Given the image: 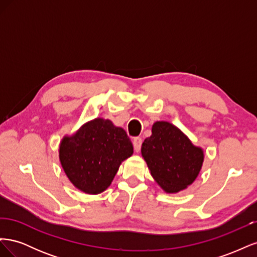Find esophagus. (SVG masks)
I'll use <instances>...</instances> for the list:
<instances>
[{
	"label": "esophagus",
	"instance_id": "esophagus-1",
	"mask_svg": "<svg viewBox=\"0 0 257 257\" xmlns=\"http://www.w3.org/2000/svg\"><path fill=\"white\" fill-rule=\"evenodd\" d=\"M142 144H143V139L141 137H135L133 139V146H134V150L136 152L141 151V148H142Z\"/></svg>",
	"mask_w": 257,
	"mask_h": 257
}]
</instances>
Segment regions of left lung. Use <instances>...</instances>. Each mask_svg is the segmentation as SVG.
<instances>
[{
  "label": "left lung",
  "instance_id": "1",
  "mask_svg": "<svg viewBox=\"0 0 257 257\" xmlns=\"http://www.w3.org/2000/svg\"><path fill=\"white\" fill-rule=\"evenodd\" d=\"M142 155L154 180L167 193L188 188L197 178L204 162V151L165 121L153 124L152 135L142 146Z\"/></svg>",
  "mask_w": 257,
  "mask_h": 257
}]
</instances>
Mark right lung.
<instances>
[{"label": "right lung", "mask_w": 257, "mask_h": 257, "mask_svg": "<svg viewBox=\"0 0 257 257\" xmlns=\"http://www.w3.org/2000/svg\"><path fill=\"white\" fill-rule=\"evenodd\" d=\"M133 154L126 132L110 120L88 122L60 144L59 157L66 176L87 194L104 192L118 172L121 162Z\"/></svg>", "instance_id": "obj_1"}]
</instances>
